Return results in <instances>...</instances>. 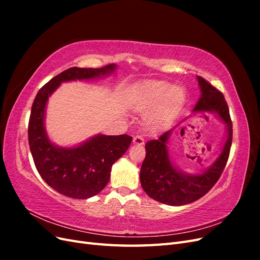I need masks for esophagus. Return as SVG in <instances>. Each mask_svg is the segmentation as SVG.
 <instances>
[{
    "label": "esophagus",
    "mask_w": 260,
    "mask_h": 260,
    "mask_svg": "<svg viewBox=\"0 0 260 260\" xmlns=\"http://www.w3.org/2000/svg\"><path fill=\"white\" fill-rule=\"evenodd\" d=\"M133 144L143 145L144 144V139L141 136H136L135 138H133Z\"/></svg>",
    "instance_id": "1"
}]
</instances>
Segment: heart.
<instances>
[{"instance_id": "heart-1", "label": "heart", "mask_w": 260, "mask_h": 260, "mask_svg": "<svg viewBox=\"0 0 260 260\" xmlns=\"http://www.w3.org/2000/svg\"><path fill=\"white\" fill-rule=\"evenodd\" d=\"M184 92L178 85L164 81H147L140 86L135 101V107L141 112H149L145 118L149 130L158 129L182 104Z\"/></svg>"}]
</instances>
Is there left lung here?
Segmentation results:
<instances>
[{
    "mask_svg": "<svg viewBox=\"0 0 260 260\" xmlns=\"http://www.w3.org/2000/svg\"><path fill=\"white\" fill-rule=\"evenodd\" d=\"M201 96L192 114H215L225 124L224 143L216 160L199 174H188L170 159L168 143L175 128L145 144L146 156L140 171V181L149 198L170 206L186 205L198 201L216 184L225 167L232 143V121L223 94L202 77H196ZM187 118V117H186ZM185 118V119H186ZM184 119V120H185ZM184 128L181 129L183 133Z\"/></svg>",
    "mask_w": 260,
    "mask_h": 260,
    "instance_id": "8db88e82",
    "label": "left lung"
}]
</instances>
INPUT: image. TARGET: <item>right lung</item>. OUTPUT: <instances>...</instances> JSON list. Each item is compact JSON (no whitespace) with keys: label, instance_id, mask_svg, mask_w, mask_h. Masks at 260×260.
I'll use <instances>...</instances> for the list:
<instances>
[{"label":"right lung","instance_id":"1","mask_svg":"<svg viewBox=\"0 0 260 260\" xmlns=\"http://www.w3.org/2000/svg\"><path fill=\"white\" fill-rule=\"evenodd\" d=\"M116 68L115 64L102 68H69L39 90L31 107L28 139L36 168L52 188L68 198L85 200L103 190L111 178L112 166L127 152L132 137L100 133L76 146H58L46 133V104L62 82L98 79L112 75Z\"/></svg>","mask_w":260,"mask_h":260}]
</instances>
